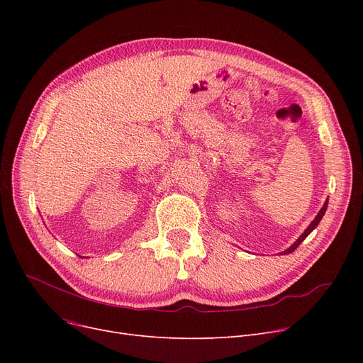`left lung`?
Segmentation results:
<instances>
[{"mask_svg":"<svg viewBox=\"0 0 363 363\" xmlns=\"http://www.w3.org/2000/svg\"><path fill=\"white\" fill-rule=\"evenodd\" d=\"M327 207H328V200H325V203H323V206H322V208H320V211L318 212V215H316V218L311 222V225L306 228V230H304V233L289 247V249L287 250H284V252H281L279 255H290V253H293L296 249H297V247L301 244V241L304 240V238H306L313 230H315V228L319 225V222H320V219L323 218V215H325V212H327Z\"/></svg>","mask_w":363,"mask_h":363,"instance_id":"1","label":"left lung"}]
</instances>
